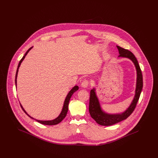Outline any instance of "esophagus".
<instances>
[{"instance_id":"obj_1","label":"esophagus","mask_w":158,"mask_h":158,"mask_svg":"<svg viewBox=\"0 0 158 158\" xmlns=\"http://www.w3.org/2000/svg\"><path fill=\"white\" fill-rule=\"evenodd\" d=\"M89 85V81L87 80H85L81 83V86L83 88H86Z\"/></svg>"}]
</instances>
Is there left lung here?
Returning <instances> with one entry per match:
<instances>
[{
    "label": "left lung",
    "mask_w": 158,
    "mask_h": 158,
    "mask_svg": "<svg viewBox=\"0 0 158 158\" xmlns=\"http://www.w3.org/2000/svg\"><path fill=\"white\" fill-rule=\"evenodd\" d=\"M117 47L120 54L118 57L128 58L133 62L135 66L137 71V82L135 96L131 104L124 112L121 114H110L105 113L102 111L100 106L98 98L96 95L95 89L94 88L91 89L89 98V111L91 117L98 124L101 126H111L127 118L134 111L139 99L140 98V95L143 88V76L142 70L135 55L130 51L127 49H124L120 46L117 45Z\"/></svg>",
    "instance_id": "1"
}]
</instances>
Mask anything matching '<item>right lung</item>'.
Returning <instances> with one entry per match:
<instances>
[{
    "mask_svg": "<svg viewBox=\"0 0 158 158\" xmlns=\"http://www.w3.org/2000/svg\"><path fill=\"white\" fill-rule=\"evenodd\" d=\"M32 48V47L30 48L27 50V52L25 54V55L23 56V58L21 59V60H20V61H19V64H18V68H17V70H16V76H15V85H16V78H17V75H18V69H19V66H20V65H21V64L22 61H23V59H24V58L25 57L26 55H27V54H28V53L30 52V50ZM78 89H79L78 86H74V87H73L71 90H70V92L68 93V95H67L66 98L65 100H64V105H63V108H62V111H61V112L60 113V115H59L56 118H55L54 120H53L41 121L38 120H35L38 121V123H40L42 124L48 125V126H53V125H56V124H59V123H60L61 121L63 120L66 117V115H67V113H68V106H69V103L70 99L71 98V97L72 96V95L73 94V93H74L75 92H76V90H78ZM20 105H21V108H22L23 111H24V113H25V114H26L28 117H30L31 118L34 119L32 117H31L30 115H28V114H27V113L25 111V110L23 109V106L21 105V104H20Z\"/></svg>",
    "mask_w": 158,
    "mask_h": 158,
    "instance_id": "obj_1",
    "label": "right lung"
}]
</instances>
